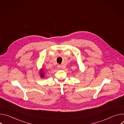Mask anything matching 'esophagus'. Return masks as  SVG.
I'll return each instance as SVG.
<instances>
[{"instance_id":"obj_1","label":"esophagus","mask_w":124,"mask_h":124,"mask_svg":"<svg viewBox=\"0 0 124 124\" xmlns=\"http://www.w3.org/2000/svg\"><path fill=\"white\" fill-rule=\"evenodd\" d=\"M57 67H58V68H61V69H64V68H65V67H64V66H60V65H58Z\"/></svg>"}]
</instances>
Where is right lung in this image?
Segmentation results:
<instances>
[{
  "label": "right lung",
  "mask_w": 124,
  "mask_h": 124,
  "mask_svg": "<svg viewBox=\"0 0 124 124\" xmlns=\"http://www.w3.org/2000/svg\"><path fill=\"white\" fill-rule=\"evenodd\" d=\"M40 74H41V77L43 78L44 77V73H43V70H41V72L40 73Z\"/></svg>",
  "instance_id": "add662e5"
}]
</instances>
